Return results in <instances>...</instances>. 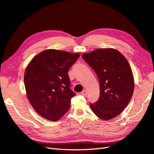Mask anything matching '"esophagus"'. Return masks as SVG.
I'll return each mask as SVG.
<instances>
[{
    "mask_svg": "<svg viewBox=\"0 0 154 154\" xmlns=\"http://www.w3.org/2000/svg\"><path fill=\"white\" fill-rule=\"evenodd\" d=\"M87 94H88L87 93V91L85 90H83L82 91H81V94L82 95H84V96H86L87 95Z\"/></svg>",
    "mask_w": 154,
    "mask_h": 154,
    "instance_id": "34e87169",
    "label": "esophagus"
}]
</instances>
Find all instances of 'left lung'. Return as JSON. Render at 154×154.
<instances>
[{"instance_id": "8db88e82", "label": "left lung", "mask_w": 154, "mask_h": 154, "mask_svg": "<svg viewBox=\"0 0 154 154\" xmlns=\"http://www.w3.org/2000/svg\"><path fill=\"white\" fill-rule=\"evenodd\" d=\"M82 59L98 77L100 96L90 103L91 110L103 120L112 119L130 103L134 90L130 66L121 53L113 48H99L82 54Z\"/></svg>"}]
</instances>
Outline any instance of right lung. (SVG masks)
<instances>
[{"label":"right lung","mask_w":154,"mask_h":154,"mask_svg":"<svg viewBox=\"0 0 154 154\" xmlns=\"http://www.w3.org/2000/svg\"><path fill=\"white\" fill-rule=\"evenodd\" d=\"M79 54L46 50L28 65L24 81L28 99L39 115L48 120H59L70 108L75 94L70 90L68 71Z\"/></svg>","instance_id":"add662e5"}]
</instances>
